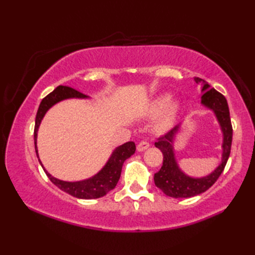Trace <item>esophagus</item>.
I'll return each instance as SVG.
<instances>
[{"instance_id":"34e87169","label":"esophagus","mask_w":255,"mask_h":255,"mask_svg":"<svg viewBox=\"0 0 255 255\" xmlns=\"http://www.w3.org/2000/svg\"><path fill=\"white\" fill-rule=\"evenodd\" d=\"M150 147V143L148 141H145V140H143V141H140L137 145V150L138 151H143L145 149H148Z\"/></svg>"}]
</instances>
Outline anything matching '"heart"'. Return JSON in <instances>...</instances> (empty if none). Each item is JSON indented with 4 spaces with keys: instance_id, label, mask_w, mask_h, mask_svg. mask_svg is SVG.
I'll use <instances>...</instances> for the list:
<instances>
[{
    "instance_id": "obj_1",
    "label": "heart",
    "mask_w": 255,
    "mask_h": 255,
    "mask_svg": "<svg viewBox=\"0 0 255 255\" xmlns=\"http://www.w3.org/2000/svg\"><path fill=\"white\" fill-rule=\"evenodd\" d=\"M169 101H170L169 95H162V96L156 97V99L151 103L150 105V113L153 114V115L161 113L162 110L164 111L162 112V115L160 118V123H159L160 127H164L166 125H169L175 114L176 104H174V103H170L169 105L167 106Z\"/></svg>"
}]
</instances>
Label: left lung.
I'll return each mask as SVG.
<instances>
[{"mask_svg": "<svg viewBox=\"0 0 255 255\" xmlns=\"http://www.w3.org/2000/svg\"><path fill=\"white\" fill-rule=\"evenodd\" d=\"M195 81L196 83L204 85L202 91H205V93L202 95V104L214 111L220 124L221 130L224 132L223 159L217 169L209 175L200 178L189 177L180 170L174 158V150H173V140H174L175 133L178 131L180 125L171 129L163 136H160L154 145L163 153V164L160 171L154 174V184L167 196L174 198L196 196L213 186L223 173L231 150L232 125L226 97L215 89H210L209 84L206 83L203 79L195 78Z\"/></svg>", "mask_w": 255, "mask_h": 255, "instance_id": "1", "label": "left lung"}]
</instances>
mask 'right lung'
<instances>
[{
	"label": "right lung",
	"instance_id": "right-lung-1",
	"mask_svg": "<svg viewBox=\"0 0 255 255\" xmlns=\"http://www.w3.org/2000/svg\"><path fill=\"white\" fill-rule=\"evenodd\" d=\"M72 97H78V99H85L88 97L84 95L81 92L74 90L72 88H69V86H63L59 85L58 88L53 90L51 93L48 94L46 97L42 99L39 108L37 111L36 115V121H35V129H34V140H35V150L37 158L38 156V151H37V131L38 128H39V125L41 119L44 118L46 112L49 110V108L55 105L56 103L60 102L66 99H72ZM136 151V144L132 141H129L124 143L123 145H119L118 148L114 150L113 154L111 155L110 160L107 161L105 166L97 173L96 175L93 177L89 178V180L80 181V182H64L61 180H58V178L51 176L49 173H48L45 167L42 166L41 162L40 164L42 169L46 172L47 176L49 177V180L58 186L61 191L66 192L72 196L77 198H82V199H93V198H100L105 196V195L112 191L113 188H115L117 185L119 177H121L122 173V167L124 162L126 159L130 158V156L134 153Z\"/></svg>",
	"mask_w": 255,
	"mask_h": 255
}]
</instances>
